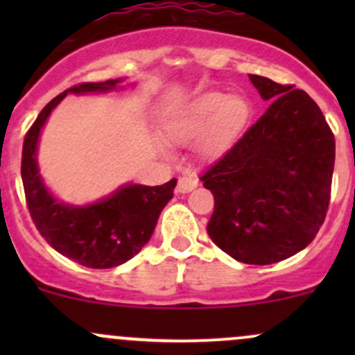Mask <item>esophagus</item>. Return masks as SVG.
Instances as JSON below:
<instances>
[{
    "label": "esophagus",
    "mask_w": 355,
    "mask_h": 355,
    "mask_svg": "<svg viewBox=\"0 0 355 355\" xmlns=\"http://www.w3.org/2000/svg\"><path fill=\"white\" fill-rule=\"evenodd\" d=\"M199 184V178L196 175H184V177L178 178V184H177V191L180 194H185V192H191L192 189L198 187Z\"/></svg>",
    "instance_id": "34e87169"
}]
</instances>
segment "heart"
<instances>
[{
  "instance_id": "1",
  "label": "heart",
  "mask_w": 355,
  "mask_h": 355,
  "mask_svg": "<svg viewBox=\"0 0 355 355\" xmlns=\"http://www.w3.org/2000/svg\"><path fill=\"white\" fill-rule=\"evenodd\" d=\"M250 113L252 110L244 96L204 91L168 116L164 134L175 144H191L199 138L200 156L216 157L241 137Z\"/></svg>"
}]
</instances>
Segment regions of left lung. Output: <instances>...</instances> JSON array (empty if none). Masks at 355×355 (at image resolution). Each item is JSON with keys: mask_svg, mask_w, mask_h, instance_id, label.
I'll return each instance as SVG.
<instances>
[{"mask_svg": "<svg viewBox=\"0 0 355 355\" xmlns=\"http://www.w3.org/2000/svg\"><path fill=\"white\" fill-rule=\"evenodd\" d=\"M266 113L200 180L214 196L211 241L245 264H273L316 237L331 196L335 135L293 85L249 75Z\"/></svg>", "mask_w": 355, "mask_h": 355, "instance_id": "1", "label": "left lung"}]
</instances>
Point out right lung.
<instances>
[{"label":"right lung","mask_w":355,"mask_h":355,"mask_svg":"<svg viewBox=\"0 0 355 355\" xmlns=\"http://www.w3.org/2000/svg\"><path fill=\"white\" fill-rule=\"evenodd\" d=\"M116 80L84 82L56 96L42 108L28 128L22 149V182L28 213L39 234L60 254L96 270L114 268L132 259L151 239L161 211L173 198L177 178L156 187L125 185L110 198L91 206H68L44 187L35 151L44 121L68 92H101L116 87Z\"/></svg>","instance_id":"1"}]
</instances>
